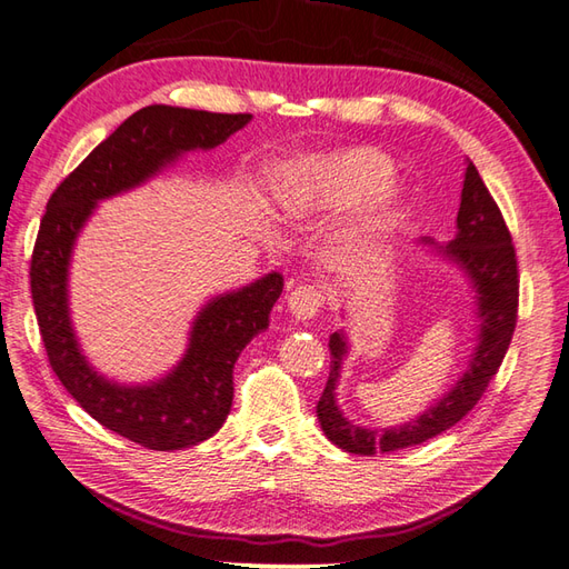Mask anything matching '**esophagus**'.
<instances>
[{
    "instance_id": "1",
    "label": "esophagus",
    "mask_w": 569,
    "mask_h": 569,
    "mask_svg": "<svg viewBox=\"0 0 569 569\" xmlns=\"http://www.w3.org/2000/svg\"><path fill=\"white\" fill-rule=\"evenodd\" d=\"M288 310L291 316L300 322L312 320L318 316V310L322 308V291L316 286H296L291 293H288Z\"/></svg>"
}]
</instances>
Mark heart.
I'll return each mask as SVG.
<instances>
[{
	"instance_id": "b5f03b06",
	"label": "heart",
	"mask_w": 569,
	"mask_h": 569,
	"mask_svg": "<svg viewBox=\"0 0 569 569\" xmlns=\"http://www.w3.org/2000/svg\"><path fill=\"white\" fill-rule=\"evenodd\" d=\"M391 180L389 156L371 147H345L300 161L278 188V200L286 214L308 217L359 208L373 198L349 229L355 249H371L393 232L406 210L403 192Z\"/></svg>"
}]
</instances>
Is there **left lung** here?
<instances>
[{"label":"left lung","instance_id":"obj_1","mask_svg":"<svg viewBox=\"0 0 569 569\" xmlns=\"http://www.w3.org/2000/svg\"><path fill=\"white\" fill-rule=\"evenodd\" d=\"M440 259L455 263L475 291L477 347L467 369L450 391H445L420 416L391 428H365L349 420L337 403V383L349 355L345 330L330 335V379L318 401V422L332 445L352 455L396 452L450 430L477 406L511 345L518 312V266L499 204L493 202L475 163L467 161L462 202L457 212V234L447 244L422 239Z\"/></svg>","mask_w":569,"mask_h":569}]
</instances>
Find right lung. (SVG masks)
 Masks as SVG:
<instances>
[{
	"instance_id": "1",
	"label": "right lung",
	"mask_w": 569,
	"mask_h": 569,
	"mask_svg": "<svg viewBox=\"0 0 569 569\" xmlns=\"http://www.w3.org/2000/svg\"><path fill=\"white\" fill-rule=\"evenodd\" d=\"M249 122L251 114L143 107L56 188L36 237L31 298L56 377L94 420L149 450H183L222 428L232 408L234 361L269 328L283 276L271 271L237 291L210 298L192 320L186 355L171 371L149 383H119L90 365L72 328V249L100 200L143 186L188 151L220 147Z\"/></svg>"
}]
</instances>
